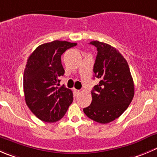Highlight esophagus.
<instances>
[{
  "mask_svg": "<svg viewBox=\"0 0 157 157\" xmlns=\"http://www.w3.org/2000/svg\"><path fill=\"white\" fill-rule=\"evenodd\" d=\"M74 92L76 93V94H80V93H81V91L79 90H76V89H74Z\"/></svg>",
  "mask_w": 157,
  "mask_h": 157,
  "instance_id": "obj_1",
  "label": "esophagus"
}]
</instances>
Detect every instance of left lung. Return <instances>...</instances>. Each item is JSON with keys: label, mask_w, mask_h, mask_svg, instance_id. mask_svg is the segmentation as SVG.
Wrapping results in <instances>:
<instances>
[{"label": "left lung", "mask_w": 157, "mask_h": 157, "mask_svg": "<svg viewBox=\"0 0 157 157\" xmlns=\"http://www.w3.org/2000/svg\"><path fill=\"white\" fill-rule=\"evenodd\" d=\"M90 44L97 50L94 73L100 82L94 86L91 104L83 112L96 122L108 124L127 109L134 96V83L127 60L116 48L97 40Z\"/></svg>", "instance_id": "obj_1"}]
</instances>
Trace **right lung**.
Here are the masks:
<instances>
[{"label": "right lung", "instance_id": "obj_1", "mask_svg": "<svg viewBox=\"0 0 157 157\" xmlns=\"http://www.w3.org/2000/svg\"><path fill=\"white\" fill-rule=\"evenodd\" d=\"M76 43L54 40L34 50L24 73V92L29 109L42 121L54 123L65 115L74 100L71 90L58 87L64 74L61 55Z\"/></svg>", "mask_w": 157, "mask_h": 157}]
</instances>
